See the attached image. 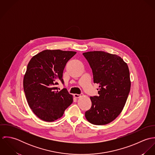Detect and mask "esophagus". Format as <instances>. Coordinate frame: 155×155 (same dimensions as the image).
Wrapping results in <instances>:
<instances>
[{
  "label": "esophagus",
  "mask_w": 155,
  "mask_h": 155,
  "mask_svg": "<svg viewBox=\"0 0 155 155\" xmlns=\"http://www.w3.org/2000/svg\"><path fill=\"white\" fill-rule=\"evenodd\" d=\"M82 94H74V97L75 98H80V97H82Z\"/></svg>",
  "instance_id": "esophagus-1"
}]
</instances>
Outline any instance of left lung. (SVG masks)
I'll use <instances>...</instances> for the list:
<instances>
[{
	"label": "left lung",
	"instance_id": "8db88e82",
	"mask_svg": "<svg viewBox=\"0 0 155 155\" xmlns=\"http://www.w3.org/2000/svg\"><path fill=\"white\" fill-rule=\"evenodd\" d=\"M83 55L92 68L94 82L99 85V95L90 97L92 106L85 116L94 125H106L120 114L126 103L131 89L129 68L116 54L89 51Z\"/></svg>",
	"mask_w": 155,
	"mask_h": 155
}]
</instances>
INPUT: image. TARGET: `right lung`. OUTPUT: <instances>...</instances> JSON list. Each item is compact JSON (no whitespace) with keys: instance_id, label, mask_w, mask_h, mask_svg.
Wrapping results in <instances>:
<instances>
[{"instance_id":"right-lung-1","label":"right lung","mask_w":155,"mask_h":155,"mask_svg":"<svg viewBox=\"0 0 155 155\" xmlns=\"http://www.w3.org/2000/svg\"><path fill=\"white\" fill-rule=\"evenodd\" d=\"M76 52L44 50L30 60L24 76L23 87L30 108L41 120L53 122L63 116L73 103L66 89L55 85L64 83L63 73L67 61Z\"/></svg>"}]
</instances>
